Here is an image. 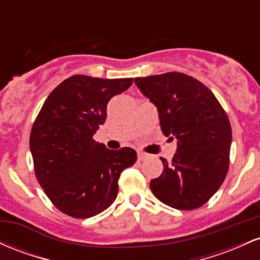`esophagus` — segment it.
<instances>
[{
  "mask_svg": "<svg viewBox=\"0 0 260 260\" xmlns=\"http://www.w3.org/2000/svg\"><path fill=\"white\" fill-rule=\"evenodd\" d=\"M148 157V155L145 154V153H142V151H139L138 153V160L139 161H143V160H145Z\"/></svg>",
  "mask_w": 260,
  "mask_h": 260,
  "instance_id": "obj_1",
  "label": "esophagus"
}]
</instances>
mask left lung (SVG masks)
<instances>
[{
  "instance_id": "1",
  "label": "left lung",
  "mask_w": 260,
  "mask_h": 260,
  "mask_svg": "<svg viewBox=\"0 0 260 260\" xmlns=\"http://www.w3.org/2000/svg\"><path fill=\"white\" fill-rule=\"evenodd\" d=\"M136 84L159 111L166 137L177 139L171 162L150 181L154 196L180 210L201 208L225 181L232 131L221 104L203 83L184 73L136 78Z\"/></svg>"
}]
</instances>
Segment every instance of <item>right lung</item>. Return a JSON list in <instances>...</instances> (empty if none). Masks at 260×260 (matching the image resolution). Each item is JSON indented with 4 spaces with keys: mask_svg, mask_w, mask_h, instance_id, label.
<instances>
[{
    "mask_svg": "<svg viewBox=\"0 0 260 260\" xmlns=\"http://www.w3.org/2000/svg\"><path fill=\"white\" fill-rule=\"evenodd\" d=\"M132 83L72 76L53 89L35 118L29 139L35 176L66 215L88 219L106 210L117 197L121 172L137 161L134 149L110 150L92 138L111 98Z\"/></svg>",
    "mask_w": 260,
    "mask_h": 260,
    "instance_id": "add662e5",
    "label": "right lung"
}]
</instances>
